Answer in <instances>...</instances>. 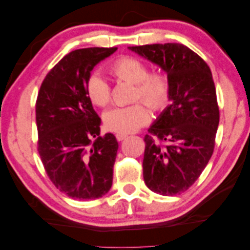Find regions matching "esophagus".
Here are the masks:
<instances>
[{"label":"esophagus","mask_w":250,"mask_h":250,"mask_svg":"<svg viewBox=\"0 0 250 250\" xmlns=\"http://www.w3.org/2000/svg\"><path fill=\"white\" fill-rule=\"evenodd\" d=\"M115 136H116L117 141H123V140H125V138L127 137L128 135H127V134H124V133H117Z\"/></svg>","instance_id":"esophagus-1"}]
</instances>
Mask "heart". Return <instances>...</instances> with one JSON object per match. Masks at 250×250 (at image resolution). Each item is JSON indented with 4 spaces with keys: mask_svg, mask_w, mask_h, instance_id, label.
<instances>
[{
    "mask_svg": "<svg viewBox=\"0 0 250 250\" xmlns=\"http://www.w3.org/2000/svg\"><path fill=\"white\" fill-rule=\"evenodd\" d=\"M109 74L118 80L135 83L133 101H141L154 112L163 109L171 96L170 79L163 70L148 71L147 64L135 57L124 56L110 63ZM86 94L95 106L105 107L112 99V88L103 77L95 72L88 77ZM149 120V112L144 104L113 107L104 114L106 127L118 133L135 132Z\"/></svg>",
    "mask_w": 250,
    "mask_h": 250,
    "instance_id": "1",
    "label": "heart"
}]
</instances>
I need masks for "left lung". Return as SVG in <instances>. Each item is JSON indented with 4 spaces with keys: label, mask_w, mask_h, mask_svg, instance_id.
Listing matches in <instances>:
<instances>
[{
    "label": "left lung",
    "mask_w": 250,
    "mask_h": 250,
    "mask_svg": "<svg viewBox=\"0 0 250 250\" xmlns=\"http://www.w3.org/2000/svg\"><path fill=\"white\" fill-rule=\"evenodd\" d=\"M163 69L172 103L144 136V182L161 195L186 192L208 164L216 144L219 106L208 64L180 43L128 47Z\"/></svg>",
    "instance_id": "left-lung-1"
}]
</instances>
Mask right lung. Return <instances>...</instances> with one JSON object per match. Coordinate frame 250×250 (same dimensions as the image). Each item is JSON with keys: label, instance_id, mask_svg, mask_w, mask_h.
Masks as SVG:
<instances>
[{"label": "right lung", "instance_id": "add662e5", "mask_svg": "<svg viewBox=\"0 0 250 250\" xmlns=\"http://www.w3.org/2000/svg\"><path fill=\"white\" fill-rule=\"evenodd\" d=\"M86 48L64 56L45 76L36 103L38 152L59 191L94 200L109 191L118 143L99 136L101 118L86 94V82L99 61L116 51Z\"/></svg>", "mask_w": 250, "mask_h": 250}]
</instances>
